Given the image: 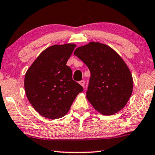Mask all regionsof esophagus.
<instances>
[{
    "label": "esophagus",
    "mask_w": 155,
    "mask_h": 155,
    "mask_svg": "<svg viewBox=\"0 0 155 155\" xmlns=\"http://www.w3.org/2000/svg\"><path fill=\"white\" fill-rule=\"evenodd\" d=\"M84 83H85V82L84 80H81V81L79 82V84L82 87H84Z\"/></svg>",
    "instance_id": "1"
}]
</instances>
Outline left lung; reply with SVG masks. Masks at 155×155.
Listing matches in <instances>:
<instances>
[{"label": "left lung", "mask_w": 155, "mask_h": 155, "mask_svg": "<svg viewBox=\"0 0 155 155\" xmlns=\"http://www.w3.org/2000/svg\"><path fill=\"white\" fill-rule=\"evenodd\" d=\"M90 71L86 97L99 113L110 116L120 111L132 94L133 76L123 58L107 44L91 41L74 51Z\"/></svg>", "instance_id": "1"}]
</instances>
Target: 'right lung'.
Instances as JSON below:
<instances>
[{"mask_svg":"<svg viewBox=\"0 0 155 155\" xmlns=\"http://www.w3.org/2000/svg\"><path fill=\"white\" fill-rule=\"evenodd\" d=\"M75 44H55L44 50L27 70L25 90L29 103L40 115L58 119L69 111L82 87L72 78L66 65Z\"/></svg>","mask_w":155,"mask_h":155,"instance_id":"add662e5","label":"right lung"}]
</instances>
